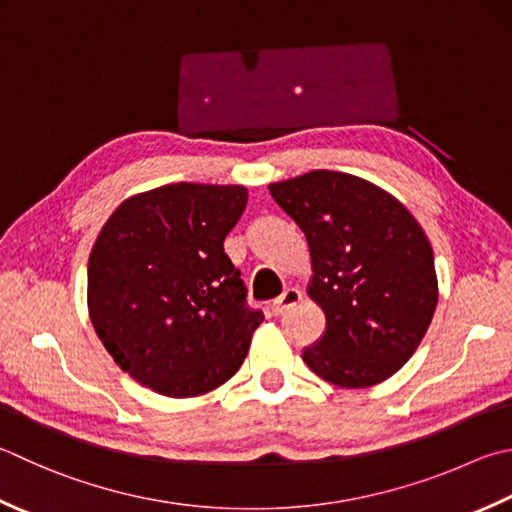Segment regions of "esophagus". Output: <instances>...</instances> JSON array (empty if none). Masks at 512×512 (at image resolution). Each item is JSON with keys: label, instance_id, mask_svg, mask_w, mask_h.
<instances>
[{"label": "esophagus", "instance_id": "1", "mask_svg": "<svg viewBox=\"0 0 512 512\" xmlns=\"http://www.w3.org/2000/svg\"><path fill=\"white\" fill-rule=\"evenodd\" d=\"M298 303H301V292H298L296 287H287L285 292L272 303V314L274 316H283V314H287L289 310H292V307H296Z\"/></svg>", "mask_w": 512, "mask_h": 512}]
</instances>
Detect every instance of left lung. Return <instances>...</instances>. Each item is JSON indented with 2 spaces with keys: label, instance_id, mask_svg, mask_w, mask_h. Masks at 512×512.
<instances>
[{
  "label": "left lung",
  "instance_id": "1",
  "mask_svg": "<svg viewBox=\"0 0 512 512\" xmlns=\"http://www.w3.org/2000/svg\"><path fill=\"white\" fill-rule=\"evenodd\" d=\"M269 194L310 247L307 294L325 334L303 352L339 388H370L417 352L439 301L426 231L388 191L352 173L316 169L272 182Z\"/></svg>",
  "mask_w": 512,
  "mask_h": 512
}]
</instances>
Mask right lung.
Listing matches in <instances>:
<instances>
[{
  "mask_svg": "<svg viewBox=\"0 0 512 512\" xmlns=\"http://www.w3.org/2000/svg\"><path fill=\"white\" fill-rule=\"evenodd\" d=\"M243 185L176 182L120 202L89 256V316L106 352L171 399L200 397L243 365L263 312L225 254Z\"/></svg>",
  "mask_w": 512,
  "mask_h": 512,
  "instance_id": "1",
  "label": "right lung"
}]
</instances>
